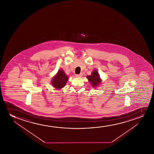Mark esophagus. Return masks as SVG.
Here are the masks:
<instances>
[{
	"instance_id": "34e87169",
	"label": "esophagus",
	"mask_w": 154,
	"mask_h": 154,
	"mask_svg": "<svg viewBox=\"0 0 154 154\" xmlns=\"http://www.w3.org/2000/svg\"><path fill=\"white\" fill-rule=\"evenodd\" d=\"M82 73H80V74H77V75H76V76L77 77H79V78H80V77H82Z\"/></svg>"
}]
</instances>
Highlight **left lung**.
<instances>
[{
  "label": "left lung",
  "mask_w": 154,
  "mask_h": 154,
  "mask_svg": "<svg viewBox=\"0 0 154 154\" xmlns=\"http://www.w3.org/2000/svg\"><path fill=\"white\" fill-rule=\"evenodd\" d=\"M87 78L88 79L90 84L94 88H95L96 87L99 86V85L101 84L102 82V80L96 69L94 70L91 75L87 76Z\"/></svg>",
  "instance_id": "obj_1"
}]
</instances>
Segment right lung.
<instances>
[{
    "mask_svg": "<svg viewBox=\"0 0 154 154\" xmlns=\"http://www.w3.org/2000/svg\"><path fill=\"white\" fill-rule=\"evenodd\" d=\"M69 77L67 76L63 70L59 69L57 74L53 77L51 84L54 88L57 89L63 88L67 82Z\"/></svg>",
    "mask_w": 154,
    "mask_h": 154,
    "instance_id": "add662e5",
    "label": "right lung"
}]
</instances>
